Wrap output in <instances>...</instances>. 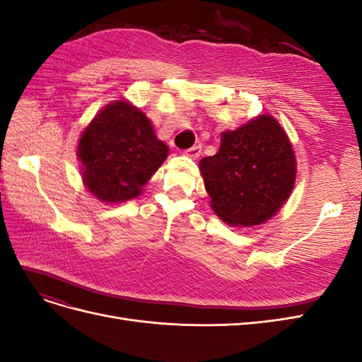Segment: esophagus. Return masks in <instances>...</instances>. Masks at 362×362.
I'll use <instances>...</instances> for the list:
<instances>
[{
    "label": "esophagus",
    "mask_w": 362,
    "mask_h": 362,
    "mask_svg": "<svg viewBox=\"0 0 362 362\" xmlns=\"http://www.w3.org/2000/svg\"><path fill=\"white\" fill-rule=\"evenodd\" d=\"M184 154L187 156V157H190V158H193V160H196V158H199V156L202 154V148H201V145H196V146L185 151Z\"/></svg>",
    "instance_id": "34e87169"
}]
</instances>
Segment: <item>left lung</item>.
<instances>
[{"label":"left lung","instance_id":"1","mask_svg":"<svg viewBox=\"0 0 362 362\" xmlns=\"http://www.w3.org/2000/svg\"><path fill=\"white\" fill-rule=\"evenodd\" d=\"M213 211L231 226L267 222L287 202L296 182L291 141L272 115L221 134V148L199 161Z\"/></svg>","mask_w":362,"mask_h":362}]
</instances>
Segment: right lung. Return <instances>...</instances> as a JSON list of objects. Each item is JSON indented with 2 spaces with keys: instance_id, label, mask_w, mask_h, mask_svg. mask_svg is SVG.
Wrapping results in <instances>:
<instances>
[{
  "instance_id": "1",
  "label": "right lung",
  "mask_w": 362,
  "mask_h": 362,
  "mask_svg": "<svg viewBox=\"0 0 362 362\" xmlns=\"http://www.w3.org/2000/svg\"><path fill=\"white\" fill-rule=\"evenodd\" d=\"M168 156L148 116L127 100L96 113L76 146L84 187L107 204L137 198Z\"/></svg>"
}]
</instances>
